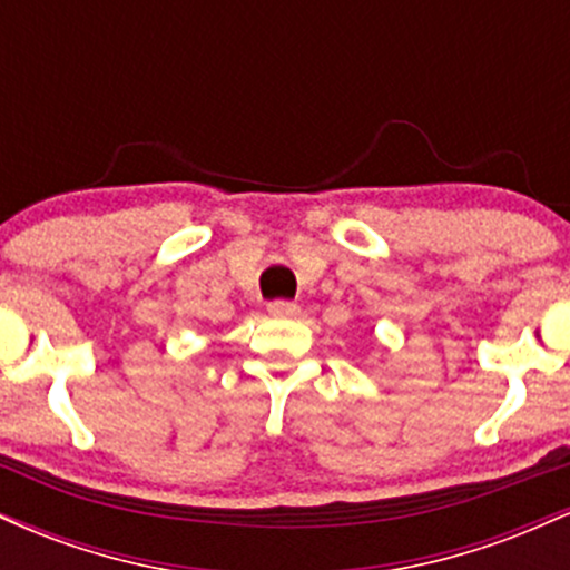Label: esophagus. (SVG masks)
<instances>
[{"mask_svg":"<svg viewBox=\"0 0 570 570\" xmlns=\"http://www.w3.org/2000/svg\"><path fill=\"white\" fill-rule=\"evenodd\" d=\"M267 311H271V316H276V318H294L299 313V305L286 303V299H276V303L267 305Z\"/></svg>","mask_w":570,"mask_h":570,"instance_id":"esophagus-1","label":"esophagus"}]
</instances>
